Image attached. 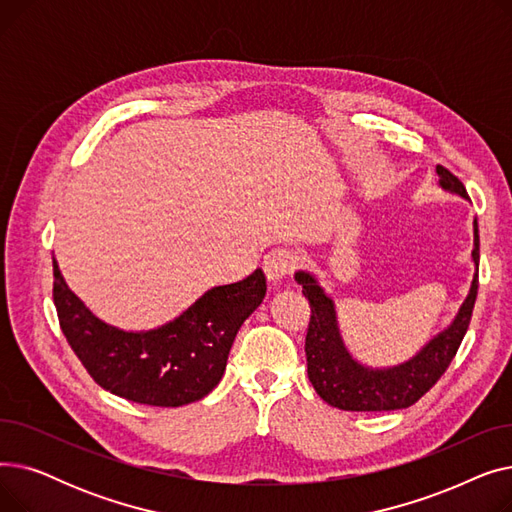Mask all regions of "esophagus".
Returning <instances> with one entry per match:
<instances>
[{
  "label": "esophagus",
  "mask_w": 512,
  "mask_h": 512,
  "mask_svg": "<svg viewBox=\"0 0 512 512\" xmlns=\"http://www.w3.org/2000/svg\"><path fill=\"white\" fill-rule=\"evenodd\" d=\"M299 265V255L290 249H274L263 257V272L270 282H280Z\"/></svg>",
  "instance_id": "34e87169"
}]
</instances>
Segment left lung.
<instances>
[{"mask_svg":"<svg viewBox=\"0 0 512 512\" xmlns=\"http://www.w3.org/2000/svg\"><path fill=\"white\" fill-rule=\"evenodd\" d=\"M440 186L463 199H469L463 182L436 166ZM473 263L475 274L465 303L452 324L429 340L421 351L396 367L373 369L361 365L346 351L342 342L334 301L319 286L313 274L297 272L294 280L303 286V294L311 305V321L305 338L307 373L315 392L328 405L342 411H396L407 409L432 388L448 369L467 334L473 305L477 299V267H479V230L473 222Z\"/></svg>","mask_w":512,"mask_h":512,"instance_id":"1","label":"left lung"}]
</instances>
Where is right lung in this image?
Returning a JSON list of instances; mask_svg holds the SVG:
<instances>
[{
    "label": "right lung",
    "mask_w": 512,
    "mask_h": 512,
    "mask_svg": "<svg viewBox=\"0 0 512 512\" xmlns=\"http://www.w3.org/2000/svg\"><path fill=\"white\" fill-rule=\"evenodd\" d=\"M265 290V276L255 270L207 290L166 326L124 332L85 307L53 259V303L72 351L103 390L151 407H182L220 384L236 332Z\"/></svg>",
    "instance_id": "1"
}]
</instances>
